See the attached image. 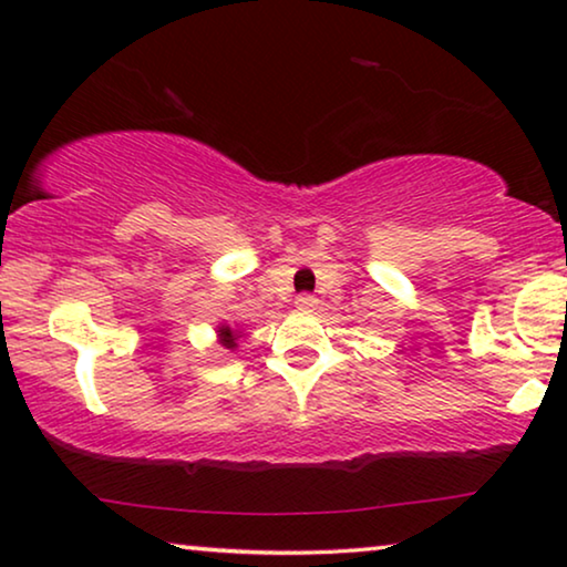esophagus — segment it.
Wrapping results in <instances>:
<instances>
[{
  "mask_svg": "<svg viewBox=\"0 0 567 567\" xmlns=\"http://www.w3.org/2000/svg\"><path fill=\"white\" fill-rule=\"evenodd\" d=\"M297 307H299V309H315V307H317V299L312 297V293H299V297H297Z\"/></svg>",
  "mask_w": 567,
  "mask_h": 567,
  "instance_id": "34e87169",
  "label": "esophagus"
}]
</instances>
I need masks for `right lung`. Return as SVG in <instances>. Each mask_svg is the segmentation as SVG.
<instances>
[{
  "label": "right lung",
  "mask_w": 567,
  "mask_h": 567,
  "mask_svg": "<svg viewBox=\"0 0 567 567\" xmlns=\"http://www.w3.org/2000/svg\"><path fill=\"white\" fill-rule=\"evenodd\" d=\"M219 338H221V343L227 346V348H235V346H237L235 340H237L239 336H237V332L231 330V328H227V324H221V328H219Z\"/></svg>",
  "instance_id": "add662e5"
}]
</instances>
